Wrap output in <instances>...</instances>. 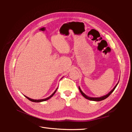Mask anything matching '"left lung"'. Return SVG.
<instances>
[{"instance_id":"8db88e82","label":"left lung","mask_w":132,"mask_h":132,"mask_svg":"<svg viewBox=\"0 0 132 132\" xmlns=\"http://www.w3.org/2000/svg\"><path fill=\"white\" fill-rule=\"evenodd\" d=\"M118 84L116 85V86H115V87L113 88V90H111L110 92H109L108 94H106V95H104V96H102V97H99V98H92V97H88V96H87L86 94H84L82 92V91L81 90V89H80V88L79 87V90H80V93H81V94H82V95L83 96V97H84V98H86V99H87V100H91V101H102V100H105V99H106V98H108L109 95H110L111 94V93L113 92V91H114V90L115 89V88L117 87V85H118Z\"/></svg>"}]
</instances>
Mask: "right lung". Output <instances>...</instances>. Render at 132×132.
<instances>
[{
    "instance_id": "obj_1",
    "label": "right lung",
    "mask_w": 132,
    "mask_h": 132,
    "mask_svg": "<svg viewBox=\"0 0 132 132\" xmlns=\"http://www.w3.org/2000/svg\"><path fill=\"white\" fill-rule=\"evenodd\" d=\"M57 89L54 91V93H53L51 95V96H50V97H48V98H45V99H43V100H32V99H31V98H28V97H26V96H25V97H26L27 98V99H28L29 100H30V101H32V102H42V101H46V100H48V99H50V98H51V97H52V96L55 94V93H56V91Z\"/></svg>"
}]
</instances>
